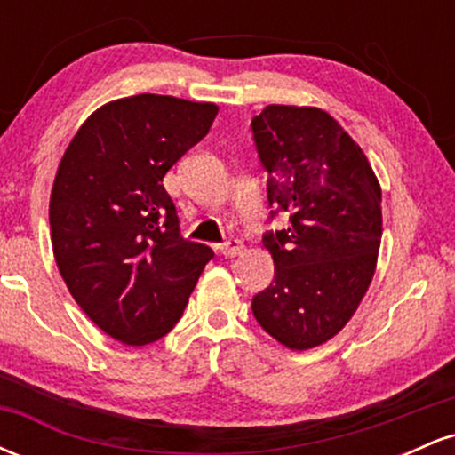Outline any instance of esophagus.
Listing matches in <instances>:
<instances>
[{
  "label": "esophagus",
  "instance_id": "34e87169",
  "mask_svg": "<svg viewBox=\"0 0 455 455\" xmlns=\"http://www.w3.org/2000/svg\"><path fill=\"white\" fill-rule=\"evenodd\" d=\"M218 250H220V254H222V257H227V259H233V257H237V254H242V250H243V243L239 242V239H227V242L218 245Z\"/></svg>",
  "mask_w": 455,
  "mask_h": 455
}]
</instances>
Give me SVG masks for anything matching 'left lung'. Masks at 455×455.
<instances>
[{
  "instance_id": "1",
  "label": "left lung",
  "mask_w": 455,
  "mask_h": 455,
  "mask_svg": "<svg viewBox=\"0 0 455 455\" xmlns=\"http://www.w3.org/2000/svg\"><path fill=\"white\" fill-rule=\"evenodd\" d=\"M267 198L291 227L265 235L274 280L252 299L259 325L291 351L331 340L377 271L380 184L357 140L316 107L269 104L252 119Z\"/></svg>"
}]
</instances>
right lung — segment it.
Wrapping results in <instances>:
<instances>
[{
    "instance_id": "right-lung-1",
    "label": "right lung",
    "mask_w": 455,
    "mask_h": 455,
    "mask_svg": "<svg viewBox=\"0 0 455 455\" xmlns=\"http://www.w3.org/2000/svg\"><path fill=\"white\" fill-rule=\"evenodd\" d=\"M218 107L139 93L102 104L78 128L49 201L53 257L68 291L128 347L175 327L213 257L180 235L162 177L210 132Z\"/></svg>"
}]
</instances>
